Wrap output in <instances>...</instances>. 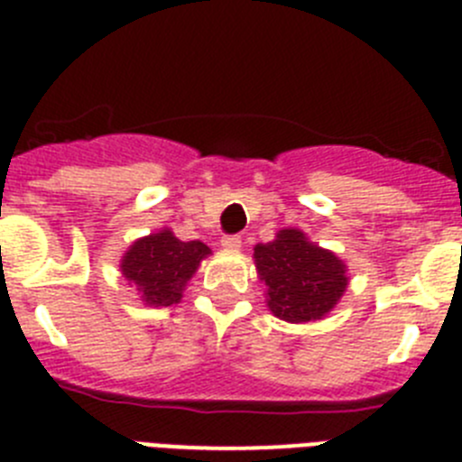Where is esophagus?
Instances as JSON below:
<instances>
[{"label": "esophagus", "mask_w": 462, "mask_h": 462, "mask_svg": "<svg viewBox=\"0 0 462 462\" xmlns=\"http://www.w3.org/2000/svg\"><path fill=\"white\" fill-rule=\"evenodd\" d=\"M240 245H243L240 236H224V238H222V247L226 252H238Z\"/></svg>", "instance_id": "34e87169"}]
</instances>
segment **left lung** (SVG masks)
<instances>
[{
  "instance_id": "left-lung-1",
  "label": "left lung",
  "mask_w": 462,
  "mask_h": 462,
  "mask_svg": "<svg viewBox=\"0 0 462 462\" xmlns=\"http://www.w3.org/2000/svg\"><path fill=\"white\" fill-rule=\"evenodd\" d=\"M254 263L268 287V310L291 324L324 319L349 284L345 261L298 228H282L275 240L256 245Z\"/></svg>"
}]
</instances>
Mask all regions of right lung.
Segmentation results:
<instances>
[{
    "label": "right lung",
    "mask_w": 462,
    "mask_h": 462,
    "mask_svg": "<svg viewBox=\"0 0 462 462\" xmlns=\"http://www.w3.org/2000/svg\"><path fill=\"white\" fill-rule=\"evenodd\" d=\"M210 254L201 240L182 243L171 228L138 238L122 256V275L136 284L141 300L150 308H169L180 303L187 282L199 263Z\"/></svg>",
    "instance_id": "obj_1"
}]
</instances>
